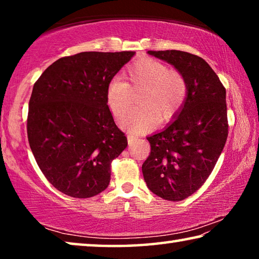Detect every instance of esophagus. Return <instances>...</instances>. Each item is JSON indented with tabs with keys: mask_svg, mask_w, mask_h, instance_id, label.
<instances>
[{
	"mask_svg": "<svg viewBox=\"0 0 259 259\" xmlns=\"http://www.w3.org/2000/svg\"><path fill=\"white\" fill-rule=\"evenodd\" d=\"M136 140H137V137H135V136H131L129 135L128 136V142H129V145H131V144H134Z\"/></svg>",
	"mask_w": 259,
	"mask_h": 259,
	"instance_id": "obj_1",
	"label": "esophagus"
}]
</instances>
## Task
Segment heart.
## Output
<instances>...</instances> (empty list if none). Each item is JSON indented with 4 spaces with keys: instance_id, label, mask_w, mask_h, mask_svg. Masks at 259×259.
<instances>
[{
    "instance_id": "1",
    "label": "heart",
    "mask_w": 259,
    "mask_h": 259,
    "mask_svg": "<svg viewBox=\"0 0 259 259\" xmlns=\"http://www.w3.org/2000/svg\"><path fill=\"white\" fill-rule=\"evenodd\" d=\"M124 77L114 76L106 88V103L116 119L129 112L131 91L143 89L138 97L139 107L122 121V128L138 135L150 130L155 121L168 122L176 115L187 97V82L183 74L153 58H143L125 69Z\"/></svg>"
}]
</instances>
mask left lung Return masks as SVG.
<instances>
[{"instance_id": "1", "label": "left lung", "mask_w": 259, "mask_h": 259, "mask_svg": "<svg viewBox=\"0 0 259 259\" xmlns=\"http://www.w3.org/2000/svg\"><path fill=\"white\" fill-rule=\"evenodd\" d=\"M147 54L172 65L187 82V97L177 117L147 137L151 154L142 166L151 192L164 200L182 201L203 185L225 146L226 90L201 57L179 50Z\"/></svg>"}]
</instances>
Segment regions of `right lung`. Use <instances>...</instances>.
<instances>
[{
	"label": "right lung",
	"instance_id": "right-lung-1",
	"mask_svg": "<svg viewBox=\"0 0 259 259\" xmlns=\"http://www.w3.org/2000/svg\"><path fill=\"white\" fill-rule=\"evenodd\" d=\"M135 51L80 52L51 64L33 87L27 136L57 190L85 199L106 190L111 163L128 146L106 103L108 82Z\"/></svg>",
	"mask_w": 259,
	"mask_h": 259
}]
</instances>
